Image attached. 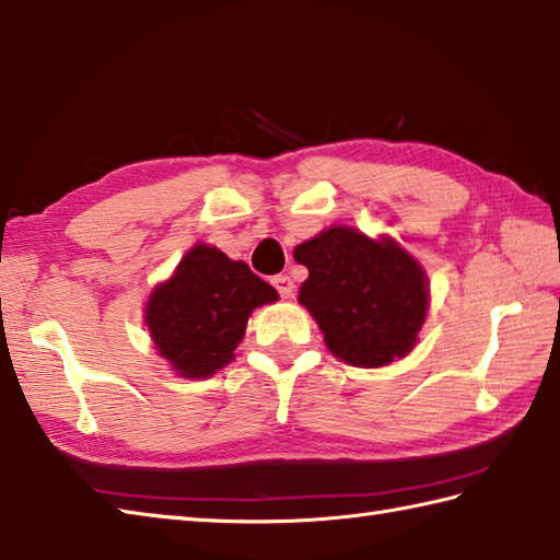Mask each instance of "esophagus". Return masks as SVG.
Returning a JSON list of instances; mask_svg holds the SVG:
<instances>
[{"label": "esophagus", "mask_w": 560, "mask_h": 560, "mask_svg": "<svg viewBox=\"0 0 560 560\" xmlns=\"http://www.w3.org/2000/svg\"><path fill=\"white\" fill-rule=\"evenodd\" d=\"M272 284H276V290L280 296H284V300H290V296L294 294V282L290 276H278L272 278Z\"/></svg>", "instance_id": "34e87169"}]
</instances>
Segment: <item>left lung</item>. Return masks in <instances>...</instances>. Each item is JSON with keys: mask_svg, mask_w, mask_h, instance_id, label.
I'll list each match as a JSON object with an SVG mask.
<instances>
[{"mask_svg": "<svg viewBox=\"0 0 560 560\" xmlns=\"http://www.w3.org/2000/svg\"><path fill=\"white\" fill-rule=\"evenodd\" d=\"M294 260L310 270L300 302L336 358L382 368L416 346L428 312V280L392 238L372 242L350 226H330L296 246Z\"/></svg>", "mask_w": 560, "mask_h": 560, "instance_id": "obj_1", "label": "left lung"}]
</instances>
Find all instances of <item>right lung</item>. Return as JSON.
<instances>
[{
  "instance_id": "1",
  "label": "right lung",
  "mask_w": 560,
  "mask_h": 560,
  "mask_svg": "<svg viewBox=\"0 0 560 560\" xmlns=\"http://www.w3.org/2000/svg\"><path fill=\"white\" fill-rule=\"evenodd\" d=\"M278 292L242 260L214 246H192L174 278L152 292L147 326L159 352L190 380L214 374L234 358L248 314Z\"/></svg>"
}]
</instances>
